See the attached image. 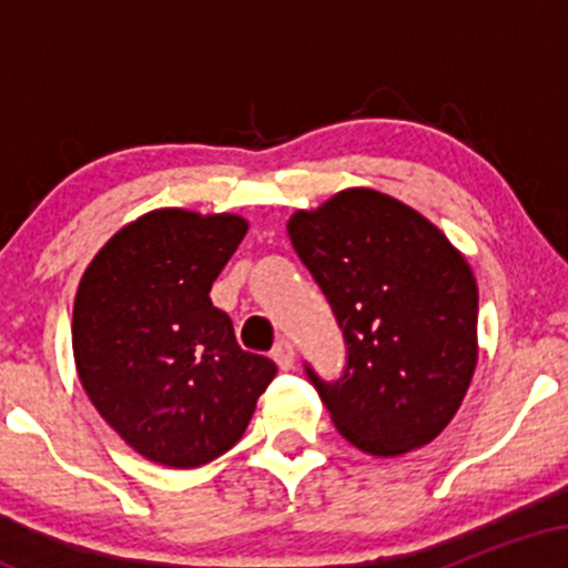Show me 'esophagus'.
Listing matches in <instances>:
<instances>
[{
    "label": "esophagus",
    "mask_w": 568,
    "mask_h": 568,
    "mask_svg": "<svg viewBox=\"0 0 568 568\" xmlns=\"http://www.w3.org/2000/svg\"><path fill=\"white\" fill-rule=\"evenodd\" d=\"M272 357H275V363L283 371L293 368V361H296V355H293V344L288 342V338H277L275 349H272Z\"/></svg>",
    "instance_id": "34e87169"
}]
</instances>
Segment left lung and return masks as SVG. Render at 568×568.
<instances>
[{"mask_svg": "<svg viewBox=\"0 0 568 568\" xmlns=\"http://www.w3.org/2000/svg\"><path fill=\"white\" fill-rule=\"evenodd\" d=\"M291 243L347 344L336 382L306 376L338 433L374 456L427 446L459 410L478 363V285L438 226L376 189L296 211Z\"/></svg>", "mask_w": 568, "mask_h": 568, "instance_id": "1", "label": "left lung"}]
</instances>
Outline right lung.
Listing matches in <instances>:
<instances>
[{
	"label": "right lung",
	"instance_id": "add662e5",
	"mask_svg": "<svg viewBox=\"0 0 568 568\" xmlns=\"http://www.w3.org/2000/svg\"><path fill=\"white\" fill-rule=\"evenodd\" d=\"M247 221L160 207L122 226L80 280L71 347L109 427L158 465L186 470L243 438L277 366L245 352L211 302Z\"/></svg>",
	"mask_w": 568,
	"mask_h": 568
}]
</instances>
